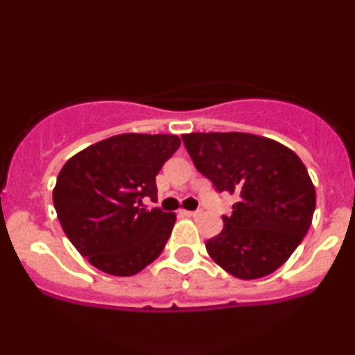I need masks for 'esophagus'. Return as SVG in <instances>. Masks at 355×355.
Returning <instances> with one entry per match:
<instances>
[{
  "instance_id": "obj_1",
  "label": "esophagus",
  "mask_w": 355,
  "mask_h": 355,
  "mask_svg": "<svg viewBox=\"0 0 355 355\" xmlns=\"http://www.w3.org/2000/svg\"><path fill=\"white\" fill-rule=\"evenodd\" d=\"M182 215H185V217H198L200 215V210H180Z\"/></svg>"
}]
</instances>
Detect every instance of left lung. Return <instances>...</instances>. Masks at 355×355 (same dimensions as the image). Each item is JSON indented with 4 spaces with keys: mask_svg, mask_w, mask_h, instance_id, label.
Instances as JSON below:
<instances>
[{
    "mask_svg": "<svg viewBox=\"0 0 355 355\" xmlns=\"http://www.w3.org/2000/svg\"><path fill=\"white\" fill-rule=\"evenodd\" d=\"M198 172L218 191L237 195L223 229L205 243L210 259L242 280L284 266L302 242L315 210V189L291 148L242 132L182 135Z\"/></svg>",
    "mask_w": 355,
    "mask_h": 355,
    "instance_id": "obj_1",
    "label": "left lung"
}]
</instances>
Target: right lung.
<instances>
[{
	"label": "right lung",
	"instance_id": "add662e5",
	"mask_svg": "<svg viewBox=\"0 0 355 355\" xmlns=\"http://www.w3.org/2000/svg\"><path fill=\"white\" fill-rule=\"evenodd\" d=\"M180 146L177 135L123 133L73 155L60 170L53 203L63 232L105 274L132 277L158 259L173 211L146 210L160 168Z\"/></svg>",
	"mask_w": 355,
	"mask_h": 355
}]
</instances>
